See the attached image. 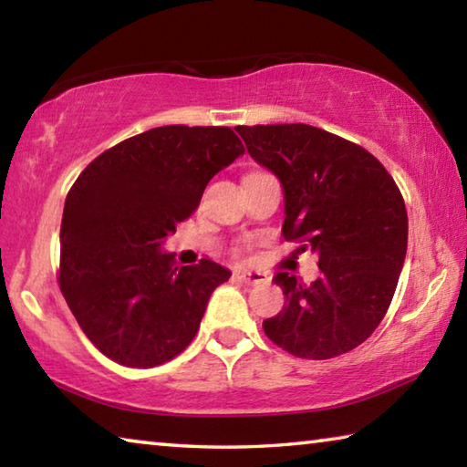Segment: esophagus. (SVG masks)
Instances as JSON below:
<instances>
[{
	"mask_svg": "<svg viewBox=\"0 0 467 467\" xmlns=\"http://www.w3.org/2000/svg\"><path fill=\"white\" fill-rule=\"evenodd\" d=\"M236 278H239L243 284H247V286H257V284H267V275L262 272H239L236 274Z\"/></svg>",
	"mask_w": 467,
	"mask_h": 467,
	"instance_id": "obj_1",
	"label": "esophagus"
}]
</instances>
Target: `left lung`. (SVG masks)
<instances>
[{"instance_id": "obj_1", "label": "left lung", "mask_w": 467, "mask_h": 467, "mask_svg": "<svg viewBox=\"0 0 467 467\" xmlns=\"http://www.w3.org/2000/svg\"><path fill=\"white\" fill-rule=\"evenodd\" d=\"M253 161L284 189L286 241L319 255L303 284L275 274L286 303L264 321L292 357L327 360L360 346L389 309L406 259L408 214L398 185L365 148L305 123L239 125Z\"/></svg>"}]
</instances>
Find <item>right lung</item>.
<instances>
[{
    "label": "right lung",
    "instance_id": "1",
    "mask_svg": "<svg viewBox=\"0 0 467 467\" xmlns=\"http://www.w3.org/2000/svg\"><path fill=\"white\" fill-rule=\"evenodd\" d=\"M243 152L231 128L164 125L105 150L69 189L57 282L78 326L110 360L152 368L192 344L231 272L212 259L179 267L161 244Z\"/></svg>",
    "mask_w": 467,
    "mask_h": 467
}]
</instances>
